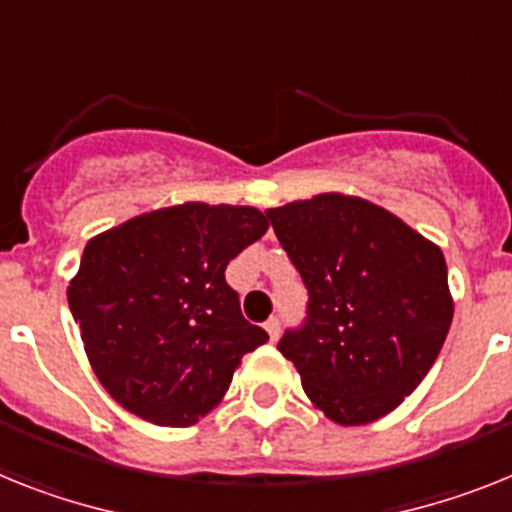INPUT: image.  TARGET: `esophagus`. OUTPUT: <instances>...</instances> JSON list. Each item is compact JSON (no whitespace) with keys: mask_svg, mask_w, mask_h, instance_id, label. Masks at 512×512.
Instances as JSON below:
<instances>
[{"mask_svg":"<svg viewBox=\"0 0 512 512\" xmlns=\"http://www.w3.org/2000/svg\"><path fill=\"white\" fill-rule=\"evenodd\" d=\"M265 330H268L270 341H278V333H281V320H278V317H270V320L265 322Z\"/></svg>","mask_w":512,"mask_h":512,"instance_id":"1","label":"esophagus"}]
</instances>
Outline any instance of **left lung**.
<instances>
[{
    "instance_id": "obj_1",
    "label": "left lung",
    "mask_w": 512,
    "mask_h": 512,
    "mask_svg": "<svg viewBox=\"0 0 512 512\" xmlns=\"http://www.w3.org/2000/svg\"><path fill=\"white\" fill-rule=\"evenodd\" d=\"M309 291L307 322L278 343L315 409L359 427L427 377L450 322L442 249L364 197L322 192L265 210Z\"/></svg>"
}]
</instances>
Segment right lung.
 <instances>
[{"label":"right lung","mask_w":512,"mask_h":512,"mask_svg":"<svg viewBox=\"0 0 512 512\" xmlns=\"http://www.w3.org/2000/svg\"><path fill=\"white\" fill-rule=\"evenodd\" d=\"M268 231L249 205L182 203L96 234L67 286L88 362L145 422L187 427L268 333L242 317L226 265Z\"/></svg>","instance_id":"right-lung-1"}]
</instances>
